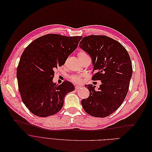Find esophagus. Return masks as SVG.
Returning <instances> with one entry per match:
<instances>
[{
	"label": "esophagus",
	"mask_w": 152,
	"mask_h": 152,
	"mask_svg": "<svg viewBox=\"0 0 152 152\" xmlns=\"http://www.w3.org/2000/svg\"><path fill=\"white\" fill-rule=\"evenodd\" d=\"M75 90L77 91V90H78L79 89H80L81 88H82V86H75Z\"/></svg>",
	"instance_id": "esophagus-1"
}]
</instances>
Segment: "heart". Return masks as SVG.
<instances>
[{
    "label": "heart",
    "mask_w": 152,
    "mask_h": 152,
    "mask_svg": "<svg viewBox=\"0 0 152 152\" xmlns=\"http://www.w3.org/2000/svg\"><path fill=\"white\" fill-rule=\"evenodd\" d=\"M88 56V55L86 54V53L84 51H80L78 53V57L80 60L82 59L84 57ZM71 80L75 83H80L82 82V76L80 75H72L70 77Z\"/></svg>",
    "instance_id": "obj_1"
}]
</instances>
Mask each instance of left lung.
Wrapping results in <instances>:
<instances>
[{
    "instance_id": "8db88e82",
    "label": "left lung",
    "mask_w": 152,
    "mask_h": 152,
    "mask_svg": "<svg viewBox=\"0 0 152 152\" xmlns=\"http://www.w3.org/2000/svg\"><path fill=\"white\" fill-rule=\"evenodd\" d=\"M92 59L91 79L101 80L98 90L95 86L86 85L88 98L81 103L86 113L97 118H105L116 111L127 95L132 75V62L129 53L120 42L104 35H90L79 43Z\"/></svg>"
}]
</instances>
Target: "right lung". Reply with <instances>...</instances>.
I'll list each match as a JSON object with an SVG mask.
<instances>
[{
  "label": "right lung",
  "instance_id": "right-lung-1",
  "mask_svg": "<svg viewBox=\"0 0 152 152\" xmlns=\"http://www.w3.org/2000/svg\"><path fill=\"white\" fill-rule=\"evenodd\" d=\"M82 38L48 34L34 40L24 50L17 77L22 102L33 114L45 118L58 113L65 96L75 90L67 80L57 85L53 79L54 70L65 64Z\"/></svg>",
  "mask_w": 152,
  "mask_h": 152
}]
</instances>
